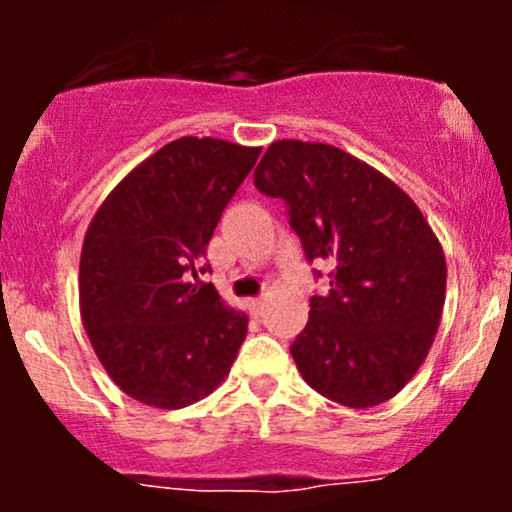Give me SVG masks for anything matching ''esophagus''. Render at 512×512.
<instances>
[{"instance_id":"1","label":"esophagus","mask_w":512,"mask_h":512,"mask_svg":"<svg viewBox=\"0 0 512 512\" xmlns=\"http://www.w3.org/2000/svg\"><path fill=\"white\" fill-rule=\"evenodd\" d=\"M250 310H252V315H262L264 298L262 296L260 298H250Z\"/></svg>"}]
</instances>
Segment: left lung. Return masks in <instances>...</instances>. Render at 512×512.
Returning <instances> with one entry per match:
<instances>
[{
	"label": "left lung",
	"instance_id": "1",
	"mask_svg": "<svg viewBox=\"0 0 512 512\" xmlns=\"http://www.w3.org/2000/svg\"><path fill=\"white\" fill-rule=\"evenodd\" d=\"M257 190L289 204L310 262L332 264L291 344L303 380L332 402L368 409L426 361L445 305L443 245L402 187L337 146L279 139L255 168Z\"/></svg>",
	"mask_w": 512,
	"mask_h": 512
}]
</instances>
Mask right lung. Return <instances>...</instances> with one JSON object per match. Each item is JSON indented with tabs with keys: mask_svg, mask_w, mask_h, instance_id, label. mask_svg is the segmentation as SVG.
<instances>
[{
	"mask_svg": "<svg viewBox=\"0 0 512 512\" xmlns=\"http://www.w3.org/2000/svg\"><path fill=\"white\" fill-rule=\"evenodd\" d=\"M260 151L175 139L129 170L88 223L81 322L105 373L146 407H190L231 373L248 315L199 284L195 264Z\"/></svg>",
	"mask_w": 512,
	"mask_h": 512,
	"instance_id": "add662e5",
	"label": "right lung"
}]
</instances>
